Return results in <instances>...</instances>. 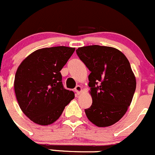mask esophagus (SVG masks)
<instances>
[{"label":"esophagus","mask_w":155,"mask_h":155,"mask_svg":"<svg viewBox=\"0 0 155 155\" xmlns=\"http://www.w3.org/2000/svg\"><path fill=\"white\" fill-rule=\"evenodd\" d=\"M75 92H76L77 95L80 94V93L82 92V86H76V88H75Z\"/></svg>","instance_id":"34e87169"}]
</instances>
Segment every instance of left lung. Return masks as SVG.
<instances>
[{"label":"left lung","instance_id":"8db88e82","mask_svg":"<svg viewBox=\"0 0 155 155\" xmlns=\"http://www.w3.org/2000/svg\"><path fill=\"white\" fill-rule=\"evenodd\" d=\"M76 54L90 71L89 86L93 104L85 113L93 124L109 127L126 114L136 90V79L130 62L115 48L89 45Z\"/></svg>","mask_w":155,"mask_h":155}]
</instances>
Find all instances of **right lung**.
Listing matches in <instances>:
<instances>
[{"instance_id": "add662e5", "label": "right lung", "mask_w": 155, "mask_h": 155, "mask_svg": "<svg viewBox=\"0 0 155 155\" xmlns=\"http://www.w3.org/2000/svg\"><path fill=\"white\" fill-rule=\"evenodd\" d=\"M74 51L66 46L38 49L17 69L14 83L17 100L22 112L37 124H53L74 99V93L63 87L60 72Z\"/></svg>"}]
</instances>
